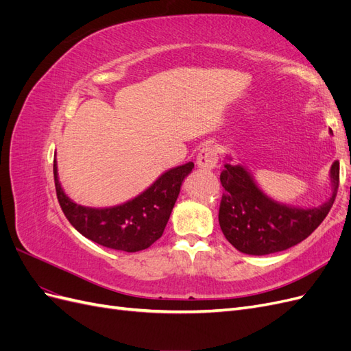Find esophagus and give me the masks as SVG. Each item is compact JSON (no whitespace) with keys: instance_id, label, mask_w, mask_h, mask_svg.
<instances>
[{"instance_id":"1","label":"esophagus","mask_w":351,"mask_h":351,"mask_svg":"<svg viewBox=\"0 0 351 351\" xmlns=\"http://www.w3.org/2000/svg\"><path fill=\"white\" fill-rule=\"evenodd\" d=\"M196 164L199 168L204 169H214L218 164V151L215 146L206 145L202 147L196 158Z\"/></svg>"}]
</instances>
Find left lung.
<instances>
[{
	"instance_id": "left-lung-1",
	"label": "left lung",
	"mask_w": 351,
	"mask_h": 351,
	"mask_svg": "<svg viewBox=\"0 0 351 351\" xmlns=\"http://www.w3.org/2000/svg\"><path fill=\"white\" fill-rule=\"evenodd\" d=\"M219 180L226 190L218 214L222 232L241 253L262 256L295 246L319 227L337 196L339 162L331 167L332 195L317 208H293L271 199L243 165L226 164Z\"/></svg>"
}]
</instances>
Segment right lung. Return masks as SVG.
Returning a JSON list of instances; mask_svg holds the SVG:
<instances>
[{
  "instance_id": "1",
  "label": "right lung",
  "mask_w": 351,
  "mask_h": 351,
  "mask_svg": "<svg viewBox=\"0 0 351 351\" xmlns=\"http://www.w3.org/2000/svg\"><path fill=\"white\" fill-rule=\"evenodd\" d=\"M193 167V162H187L168 169L143 193L123 205L89 208L77 205L64 193L54 161L57 199L66 218L82 236L110 249L139 252L162 236L180 187Z\"/></svg>"
}]
</instances>
